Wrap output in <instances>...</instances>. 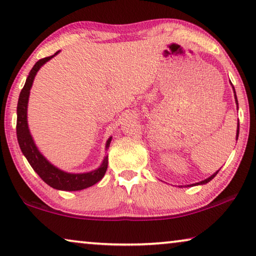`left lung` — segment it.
I'll use <instances>...</instances> for the list:
<instances>
[{"mask_svg":"<svg viewBox=\"0 0 256 256\" xmlns=\"http://www.w3.org/2000/svg\"><path fill=\"white\" fill-rule=\"evenodd\" d=\"M233 90H234V88H233ZM234 94H236V92H234ZM236 104H238V100H236ZM236 132H238V135H239V122H238V130H236ZM238 135H236V137H238ZM218 173V171L216 172V173H214L212 176H211L210 178H208V179H206V180H203V181H201V182H198V184H206V182H209L210 180H212L214 176H216V174Z\"/></svg>","mask_w":256,"mask_h":256,"instance_id":"left-lung-1","label":"left lung"}]
</instances>
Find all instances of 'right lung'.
I'll use <instances>...</instances> for the list:
<instances>
[{"label": "right lung", "mask_w": 256, "mask_h": 256, "mask_svg": "<svg viewBox=\"0 0 256 256\" xmlns=\"http://www.w3.org/2000/svg\"><path fill=\"white\" fill-rule=\"evenodd\" d=\"M58 53L56 52L52 56H47L36 62L33 66V68L30 72L26 82H25L24 88H22L20 99H18L17 105V126H16V132H17V140L18 144L22 152L26 157L30 165L34 170L36 174L45 181L48 186L55 188V190H80L84 188L94 186L98 181L102 180V178L105 176L107 170V157L104 159L102 164L100 168L96 171L88 172V173H82V174H72L61 171L48 162L46 158L39 152L36 149L34 142H33L32 136L30 135L28 127V102L30 96V88L32 86L33 80H34L36 74L38 72L40 66L45 64L47 61H50L52 58L55 56ZM110 138L107 140L106 148L110 146Z\"/></svg>", "instance_id": "obj_1"}]
</instances>
